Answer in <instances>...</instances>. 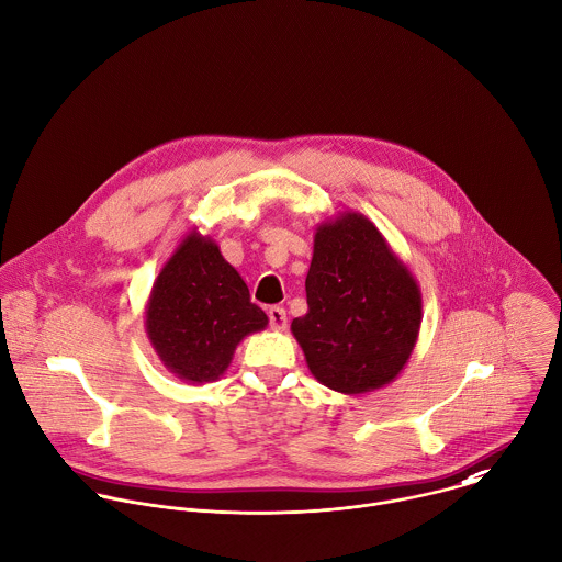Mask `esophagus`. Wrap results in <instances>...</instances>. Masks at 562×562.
Segmentation results:
<instances>
[{"label": "esophagus", "instance_id": "esophagus-1", "mask_svg": "<svg viewBox=\"0 0 562 562\" xmlns=\"http://www.w3.org/2000/svg\"><path fill=\"white\" fill-rule=\"evenodd\" d=\"M268 318H270V327L277 329V331H281V329L288 327V314H285V310L279 307V305H272V307L268 310Z\"/></svg>", "mask_w": 562, "mask_h": 562}]
</instances>
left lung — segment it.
<instances>
[{
    "mask_svg": "<svg viewBox=\"0 0 562 562\" xmlns=\"http://www.w3.org/2000/svg\"><path fill=\"white\" fill-rule=\"evenodd\" d=\"M305 292L310 310L290 329L321 384L360 395L400 375L419 336L422 292L369 217L342 211L314 228Z\"/></svg>",
    "mask_w": 562,
    "mask_h": 562,
    "instance_id": "8db88e82",
    "label": "left lung"
}]
</instances>
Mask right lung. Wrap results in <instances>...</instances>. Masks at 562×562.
<instances>
[{
    "mask_svg": "<svg viewBox=\"0 0 562 562\" xmlns=\"http://www.w3.org/2000/svg\"><path fill=\"white\" fill-rule=\"evenodd\" d=\"M268 327L241 274L198 228L187 233L154 281L145 331L160 362L189 384L226 373L237 345Z\"/></svg>",
    "mask_w": 562,
    "mask_h": 562,
    "instance_id": "right-lung-1",
    "label": "right lung"
}]
</instances>
